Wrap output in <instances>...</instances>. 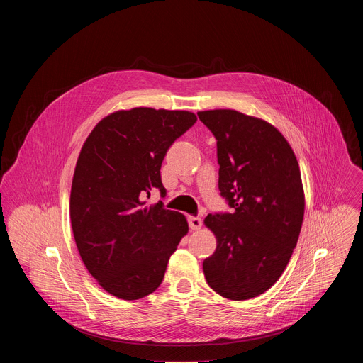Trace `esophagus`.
<instances>
[{"instance_id": "1", "label": "esophagus", "mask_w": 363, "mask_h": 363, "mask_svg": "<svg viewBox=\"0 0 363 363\" xmlns=\"http://www.w3.org/2000/svg\"><path fill=\"white\" fill-rule=\"evenodd\" d=\"M188 224L191 230H199L202 227V220L199 217H189Z\"/></svg>"}]
</instances>
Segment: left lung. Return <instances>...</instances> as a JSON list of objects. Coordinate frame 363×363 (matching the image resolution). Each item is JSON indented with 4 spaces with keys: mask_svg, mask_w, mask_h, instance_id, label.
I'll use <instances>...</instances> for the list:
<instances>
[{
    "mask_svg": "<svg viewBox=\"0 0 363 363\" xmlns=\"http://www.w3.org/2000/svg\"><path fill=\"white\" fill-rule=\"evenodd\" d=\"M217 139L218 189L231 213L205 225L217 237L202 269L210 287L230 300L269 290L283 274L297 244L304 194L297 160L270 123L230 109L198 112Z\"/></svg>",
    "mask_w": 363,
    "mask_h": 363,
    "instance_id": "1",
    "label": "left lung"
}]
</instances>
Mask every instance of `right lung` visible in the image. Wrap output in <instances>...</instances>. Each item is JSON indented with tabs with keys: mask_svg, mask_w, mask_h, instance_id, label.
Wrapping results in <instances>:
<instances>
[{
	"mask_svg": "<svg viewBox=\"0 0 363 363\" xmlns=\"http://www.w3.org/2000/svg\"><path fill=\"white\" fill-rule=\"evenodd\" d=\"M196 122L184 111L136 108L100 121L86 139L72 184L70 220L89 273L108 293L138 300L157 290L188 223L158 189L169 146Z\"/></svg>",
	"mask_w": 363,
	"mask_h": 363,
	"instance_id": "1",
	"label": "right lung"
}]
</instances>
